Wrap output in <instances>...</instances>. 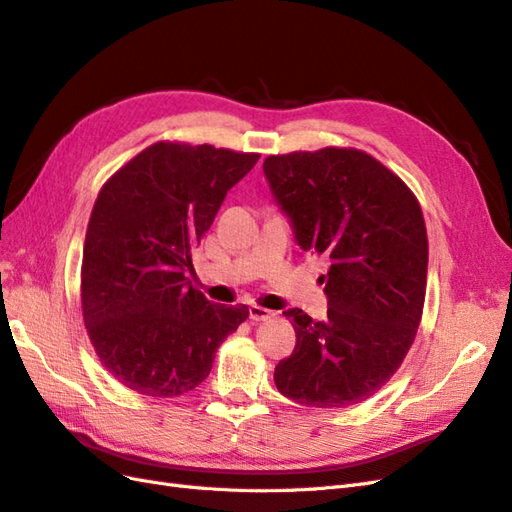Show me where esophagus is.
Returning a JSON list of instances; mask_svg holds the SVG:
<instances>
[{
    "mask_svg": "<svg viewBox=\"0 0 512 512\" xmlns=\"http://www.w3.org/2000/svg\"><path fill=\"white\" fill-rule=\"evenodd\" d=\"M250 318H252L254 322H265V320L273 318V312H269V309L260 307V305H252V307H250Z\"/></svg>",
    "mask_w": 512,
    "mask_h": 512,
    "instance_id": "obj_1",
    "label": "esophagus"
}]
</instances>
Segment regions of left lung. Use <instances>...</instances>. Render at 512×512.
I'll return each instance as SVG.
<instances>
[{
	"label": "left lung",
	"instance_id": "8db88e82",
	"mask_svg": "<svg viewBox=\"0 0 512 512\" xmlns=\"http://www.w3.org/2000/svg\"><path fill=\"white\" fill-rule=\"evenodd\" d=\"M297 243L329 260L327 320L288 309L297 344L275 367L284 397L346 408L404 363L423 318L429 243L421 205L391 168L354 147L269 156L262 164Z\"/></svg>",
	"mask_w": 512,
	"mask_h": 512
}]
</instances>
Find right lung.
I'll use <instances>...</instances> for the list:
<instances>
[{"instance_id": "add662e5", "label": "right lung", "mask_w": 512, "mask_h": 512, "mask_svg": "<svg viewBox=\"0 0 512 512\" xmlns=\"http://www.w3.org/2000/svg\"><path fill=\"white\" fill-rule=\"evenodd\" d=\"M260 153L158 141L106 179L87 224L81 309L100 363L147 397L203 382L224 339L250 316L188 280L192 252L226 192Z\"/></svg>"}]
</instances>
